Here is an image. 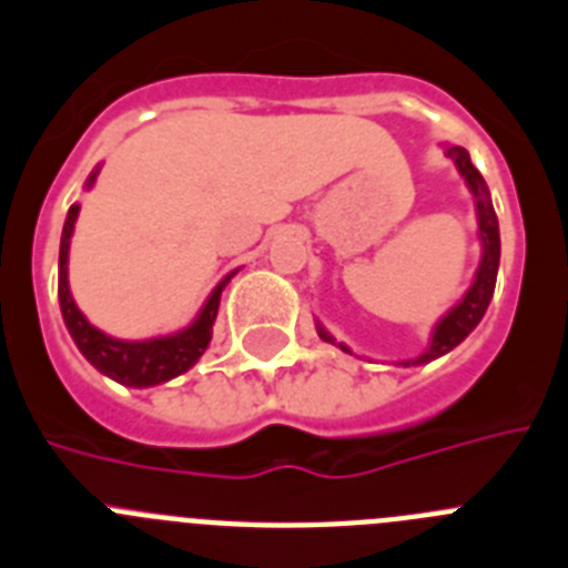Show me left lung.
I'll list each match as a JSON object with an SVG mask.
<instances>
[{"mask_svg": "<svg viewBox=\"0 0 568 568\" xmlns=\"http://www.w3.org/2000/svg\"><path fill=\"white\" fill-rule=\"evenodd\" d=\"M449 159L455 162L458 173L464 175L466 187H469L471 199H475V213H478V239H480V264L475 270V278H471L469 290L464 293V298L455 304L444 318L435 324L433 329V338H429V346H426L424 353L418 358H409V361H400L404 366H420V364H429V361L440 358L446 355L449 349L460 344L471 329L478 327L480 318H484L486 307H489L491 295H495V281H498V264H500V233H498V215H495V207H491V195L489 187H486L484 175L478 173V168L471 164L469 153L458 144H449L444 150ZM315 329L324 341L335 344L333 335L324 329L321 321H315ZM344 353L353 355V349L346 344H338Z\"/></svg>", "mask_w": 568, "mask_h": 568, "instance_id": "left-lung-1", "label": "left lung"}]
</instances>
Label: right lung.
I'll return each instance as SVG.
<instances>
[{
  "label": "right lung",
  "mask_w": 568,
  "mask_h": 568,
  "mask_svg": "<svg viewBox=\"0 0 568 568\" xmlns=\"http://www.w3.org/2000/svg\"><path fill=\"white\" fill-rule=\"evenodd\" d=\"M97 175L99 168L88 175L84 187H93ZM77 219L79 204H73V207L68 210V219H64L62 244H59V307H62L64 327H68L73 344L79 346V353H82L90 364L97 366L102 375H108V378L119 381V384L124 386H139V389L164 384V381L175 378V375L187 373L190 366L202 358L210 338H213V324L215 315H219L222 290L227 287V281L233 278L235 270L227 278L219 281V287L210 293V298L204 301V307L199 310V315H195V321L190 327L179 329V333L173 335H159V338L144 341L113 338V335L93 327V324L82 315V310L77 307L73 295H70L68 253L70 235H73V227H77Z\"/></svg>",
  "instance_id": "right-lung-1"
}]
</instances>
